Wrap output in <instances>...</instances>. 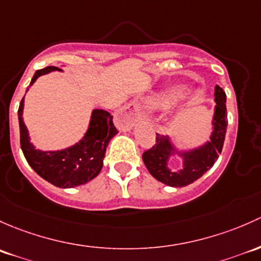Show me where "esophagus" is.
<instances>
[{
  "label": "esophagus",
  "instance_id": "1",
  "mask_svg": "<svg viewBox=\"0 0 261 261\" xmlns=\"http://www.w3.org/2000/svg\"><path fill=\"white\" fill-rule=\"evenodd\" d=\"M139 119H141V115L137 112V108L134 104H128V106L123 107L117 115V122L124 128L132 127Z\"/></svg>",
  "mask_w": 261,
  "mask_h": 261
}]
</instances>
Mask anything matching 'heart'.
I'll list each match as a JSON object with an SVG mask.
<instances>
[{"label": "heart", "mask_w": 261, "mask_h": 261, "mask_svg": "<svg viewBox=\"0 0 261 261\" xmlns=\"http://www.w3.org/2000/svg\"><path fill=\"white\" fill-rule=\"evenodd\" d=\"M168 104V98H160L158 100L154 101V107L157 108H162V107H166Z\"/></svg>", "instance_id": "heart-1"}]
</instances>
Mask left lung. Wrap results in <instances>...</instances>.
<instances>
[{
	"instance_id": "obj_1",
	"label": "left lung",
	"mask_w": 261,
	"mask_h": 261,
	"mask_svg": "<svg viewBox=\"0 0 261 261\" xmlns=\"http://www.w3.org/2000/svg\"><path fill=\"white\" fill-rule=\"evenodd\" d=\"M215 101L216 107L212 119L214 130L210 142L196 149L181 153L184 158L182 170L174 172L168 168L167 163L174 153V147L167 136L155 134V144L142 155L147 170L155 179L171 187H184L200 178L214 166L224 147L227 127L226 94L219 85L215 87Z\"/></svg>"
}]
</instances>
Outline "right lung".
Masks as SVG:
<instances>
[{
  "instance_id": "1",
  "label": "right lung",
  "mask_w": 261,
  "mask_h": 261,
  "mask_svg": "<svg viewBox=\"0 0 261 261\" xmlns=\"http://www.w3.org/2000/svg\"><path fill=\"white\" fill-rule=\"evenodd\" d=\"M61 71L56 66H47L35 72L30 85L41 75L51 71ZM23 98L18 107L20 123V143L23 155L32 170L39 176L61 189L80 186L95 178L103 167V160L109 141L118 133L113 124V115L103 109H95L91 113L88 132L79 143L66 149L42 152L35 149L30 143L29 132L22 119Z\"/></svg>"
}]
</instances>
